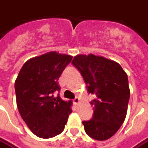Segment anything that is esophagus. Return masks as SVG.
<instances>
[{
    "label": "esophagus",
    "instance_id": "esophagus-1",
    "mask_svg": "<svg viewBox=\"0 0 148 148\" xmlns=\"http://www.w3.org/2000/svg\"><path fill=\"white\" fill-rule=\"evenodd\" d=\"M73 102H74V104L76 106V105H77L78 103L80 102V99L78 98V97H75L74 99V101H73Z\"/></svg>",
    "mask_w": 148,
    "mask_h": 148
}]
</instances>
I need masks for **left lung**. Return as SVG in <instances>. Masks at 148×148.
I'll list each match as a JSON object with an SVG mask.
<instances>
[{
  "mask_svg": "<svg viewBox=\"0 0 148 148\" xmlns=\"http://www.w3.org/2000/svg\"><path fill=\"white\" fill-rule=\"evenodd\" d=\"M72 65L82 74L89 93L96 96L90 101L93 117L82 121L85 132L94 140H108L127 114L130 97L127 75L117 62L92 54L75 56Z\"/></svg>",
  "mask_w": 148,
  "mask_h": 148,
  "instance_id": "8db88e82",
  "label": "left lung"
}]
</instances>
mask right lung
<instances>
[{
	"label": "right lung",
	"instance_id": "right-lung-1",
	"mask_svg": "<svg viewBox=\"0 0 148 148\" xmlns=\"http://www.w3.org/2000/svg\"><path fill=\"white\" fill-rule=\"evenodd\" d=\"M72 58L48 52L27 60L19 72L15 82L18 110L38 137L48 139L61 133L72 112V101L60 98L58 83ZM55 92L58 96L54 97Z\"/></svg>",
	"mask_w": 148,
	"mask_h": 148
}]
</instances>
